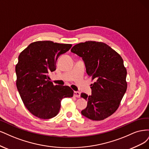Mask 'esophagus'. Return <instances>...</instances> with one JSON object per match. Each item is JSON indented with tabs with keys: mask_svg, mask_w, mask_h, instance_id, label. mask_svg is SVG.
Instances as JSON below:
<instances>
[{
	"mask_svg": "<svg viewBox=\"0 0 149 149\" xmlns=\"http://www.w3.org/2000/svg\"><path fill=\"white\" fill-rule=\"evenodd\" d=\"M74 97H75L80 98L81 94L79 92H76V91H75V92H74Z\"/></svg>",
	"mask_w": 149,
	"mask_h": 149,
	"instance_id": "esophagus-1",
	"label": "esophagus"
}]
</instances>
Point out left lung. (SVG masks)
Returning <instances> with one entry per match:
<instances>
[{
  "instance_id": "left-lung-1",
  "label": "left lung",
  "mask_w": 149,
  "mask_h": 149,
  "mask_svg": "<svg viewBox=\"0 0 149 149\" xmlns=\"http://www.w3.org/2000/svg\"><path fill=\"white\" fill-rule=\"evenodd\" d=\"M71 52L82 58L87 74L94 80L92 95L81 93L88 102L81 114L93 121L106 119L116 111L127 90L122 57L105 43L92 41L79 43Z\"/></svg>"
}]
</instances>
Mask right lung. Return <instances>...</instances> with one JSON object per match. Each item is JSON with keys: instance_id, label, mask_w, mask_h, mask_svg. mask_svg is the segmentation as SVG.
<instances>
[{"instance_id": "1", "label": "right lung", "mask_w": 149, "mask_h": 149, "mask_svg": "<svg viewBox=\"0 0 149 149\" xmlns=\"http://www.w3.org/2000/svg\"><path fill=\"white\" fill-rule=\"evenodd\" d=\"M71 47L51 41H36L19 55L17 87L25 106L34 116L43 119L53 118L59 111L62 99L73 97L69 87L54 85L48 75L56 70L59 56Z\"/></svg>"}]
</instances>
